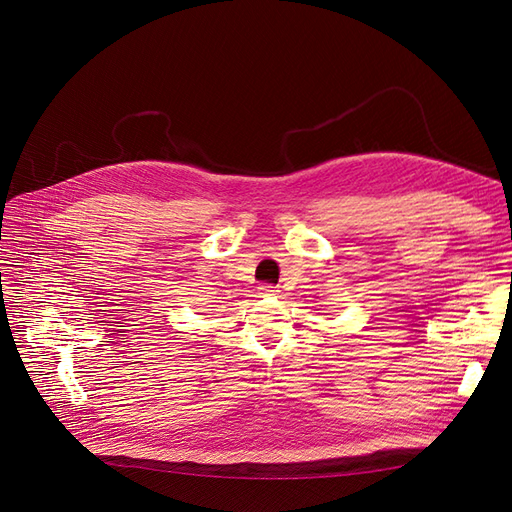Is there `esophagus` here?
I'll return each instance as SVG.
<instances>
[{
    "instance_id": "obj_1",
    "label": "esophagus",
    "mask_w": 512,
    "mask_h": 512,
    "mask_svg": "<svg viewBox=\"0 0 512 512\" xmlns=\"http://www.w3.org/2000/svg\"><path fill=\"white\" fill-rule=\"evenodd\" d=\"M258 294H260V296H264V298H273V296H277V294H279V287L269 285V283H264V285H260V287H258Z\"/></svg>"
}]
</instances>
